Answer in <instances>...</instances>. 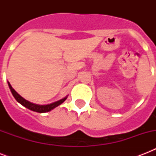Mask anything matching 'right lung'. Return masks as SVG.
<instances>
[{
  "label": "right lung",
  "instance_id": "1",
  "mask_svg": "<svg viewBox=\"0 0 156 156\" xmlns=\"http://www.w3.org/2000/svg\"><path fill=\"white\" fill-rule=\"evenodd\" d=\"M8 85L10 89V91L12 93V95H13V97L15 98V100L18 101L19 104H21L23 106H24L27 108L30 109L31 111L33 112H40V113H42V112H50L51 110L54 109L55 108H56L59 105H61L62 103L65 101V100L67 99L68 96H66L63 99H61V100H58V101H56V102L52 103V104H44V105H41V104H34V103H31L30 101H28V100H25L24 98L22 97L19 94L16 92L15 90L12 87V86L10 85V83L8 82Z\"/></svg>",
  "mask_w": 156,
  "mask_h": 156
}]
</instances>
